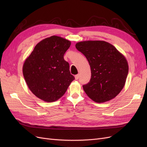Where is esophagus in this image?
<instances>
[{
  "instance_id": "34e87169",
  "label": "esophagus",
  "mask_w": 147,
  "mask_h": 147,
  "mask_svg": "<svg viewBox=\"0 0 147 147\" xmlns=\"http://www.w3.org/2000/svg\"><path fill=\"white\" fill-rule=\"evenodd\" d=\"M75 80H78V78H79V75H75Z\"/></svg>"
}]
</instances>
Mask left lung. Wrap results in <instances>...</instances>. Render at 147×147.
I'll use <instances>...</instances> for the list:
<instances>
[{
    "instance_id": "obj_1",
    "label": "left lung",
    "mask_w": 147,
    "mask_h": 147,
    "mask_svg": "<svg viewBox=\"0 0 147 147\" xmlns=\"http://www.w3.org/2000/svg\"><path fill=\"white\" fill-rule=\"evenodd\" d=\"M75 47L85 56L91 67L90 81L83 86L88 96L97 103L115 98L126 83L129 70L126 57L105 41L80 42Z\"/></svg>"
}]
</instances>
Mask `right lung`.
<instances>
[{"instance_id":"add662e5","label":"right lung","mask_w":147,"mask_h":147,"mask_svg":"<svg viewBox=\"0 0 147 147\" xmlns=\"http://www.w3.org/2000/svg\"><path fill=\"white\" fill-rule=\"evenodd\" d=\"M71 42L53 35L35 45L24 61L23 73L29 90L41 100L52 102L63 96L75 79L64 55Z\"/></svg>"}]
</instances>
